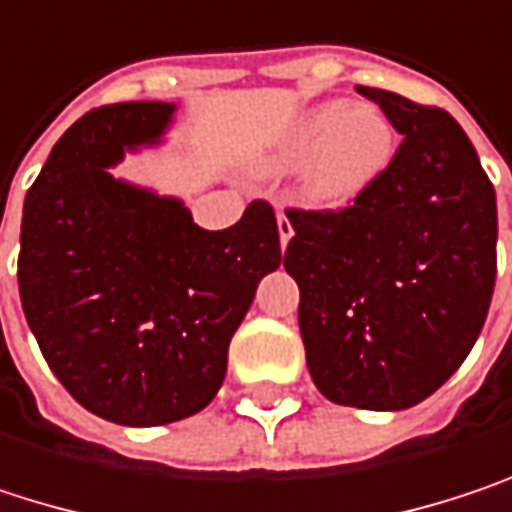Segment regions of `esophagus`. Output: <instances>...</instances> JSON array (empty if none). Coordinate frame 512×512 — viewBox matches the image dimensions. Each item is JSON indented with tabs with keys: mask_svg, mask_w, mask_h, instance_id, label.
I'll return each mask as SVG.
<instances>
[{
	"mask_svg": "<svg viewBox=\"0 0 512 512\" xmlns=\"http://www.w3.org/2000/svg\"><path fill=\"white\" fill-rule=\"evenodd\" d=\"M277 226H280V247L286 250L288 238L294 235V218H291V212H280L277 215Z\"/></svg>",
	"mask_w": 512,
	"mask_h": 512,
	"instance_id": "esophagus-1",
	"label": "esophagus"
}]
</instances>
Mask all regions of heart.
<instances>
[{"label":"heart","mask_w":512,"mask_h":512,"mask_svg":"<svg viewBox=\"0 0 512 512\" xmlns=\"http://www.w3.org/2000/svg\"><path fill=\"white\" fill-rule=\"evenodd\" d=\"M395 153V123L377 105L330 99L294 120L265 167L271 173H288L303 164V200L318 209H342L392 167Z\"/></svg>","instance_id":"b5f03b06"}]
</instances>
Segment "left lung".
Here are the masks:
<instances>
[{
    "instance_id": "obj_1",
    "label": "left lung",
    "mask_w": 512,
    "mask_h": 512,
    "mask_svg": "<svg viewBox=\"0 0 512 512\" xmlns=\"http://www.w3.org/2000/svg\"><path fill=\"white\" fill-rule=\"evenodd\" d=\"M404 135L392 167L348 209H288L283 265L300 288V336L324 398L407 410L478 342L492 288L495 188L460 123L380 88H356Z\"/></svg>"
}]
</instances>
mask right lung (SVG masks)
<instances>
[{"label":"right lung","instance_id":"obj_1","mask_svg":"<svg viewBox=\"0 0 512 512\" xmlns=\"http://www.w3.org/2000/svg\"><path fill=\"white\" fill-rule=\"evenodd\" d=\"M173 111V102L88 111L23 203L17 280L40 353L85 410L126 427L209 407L259 280L283 262L265 200L212 232L182 200L111 176L129 150L159 144Z\"/></svg>","mask_w":512,"mask_h":512}]
</instances>
